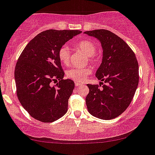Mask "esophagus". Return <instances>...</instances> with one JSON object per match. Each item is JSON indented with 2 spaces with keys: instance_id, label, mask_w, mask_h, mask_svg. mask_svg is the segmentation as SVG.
Wrapping results in <instances>:
<instances>
[{
  "instance_id": "obj_1",
  "label": "esophagus",
  "mask_w": 155,
  "mask_h": 155,
  "mask_svg": "<svg viewBox=\"0 0 155 155\" xmlns=\"http://www.w3.org/2000/svg\"><path fill=\"white\" fill-rule=\"evenodd\" d=\"M75 85H76V87H78V86H80L81 84L79 82H75Z\"/></svg>"
}]
</instances>
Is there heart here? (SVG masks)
Returning a JSON list of instances; mask_svg holds the SVG:
<instances>
[{
	"label": "heart",
	"instance_id": "1",
	"mask_svg": "<svg viewBox=\"0 0 155 155\" xmlns=\"http://www.w3.org/2000/svg\"><path fill=\"white\" fill-rule=\"evenodd\" d=\"M79 50L82 51L84 54L89 56V61L91 62H96V58L94 56L97 51V47L94 42L89 40H83L77 42L75 45ZM58 58L63 64L68 65L71 59V50L67 45L61 47L58 50ZM91 69L90 68H72L67 71V76L71 79L77 82H81L91 74Z\"/></svg>",
	"mask_w": 155,
	"mask_h": 155
}]
</instances>
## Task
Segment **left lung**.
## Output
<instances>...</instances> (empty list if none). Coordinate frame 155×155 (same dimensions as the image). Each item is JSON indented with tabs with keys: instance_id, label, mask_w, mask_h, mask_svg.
<instances>
[{
	"instance_id": "1",
	"label": "left lung",
	"mask_w": 155,
	"mask_h": 155,
	"mask_svg": "<svg viewBox=\"0 0 155 155\" xmlns=\"http://www.w3.org/2000/svg\"><path fill=\"white\" fill-rule=\"evenodd\" d=\"M97 38L102 48V60L96 76L102 84H87L85 101L91 115L102 120L120 116L131 103L139 82V66L133 50L110 31L95 30L84 32Z\"/></svg>"
}]
</instances>
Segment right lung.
Returning a JSON list of instances; mask_svg holds the SVG:
<instances>
[{"label": "right lung", "mask_w": 155, "mask_h": 155, "mask_svg": "<svg viewBox=\"0 0 155 155\" xmlns=\"http://www.w3.org/2000/svg\"><path fill=\"white\" fill-rule=\"evenodd\" d=\"M80 30H48L30 41L19 56L15 69L17 96L32 117L53 123L68 111V99L75 87L71 79H63L64 72L58 50ZM59 80L52 86L53 81Z\"/></svg>", "instance_id": "right-lung-1"}]
</instances>
